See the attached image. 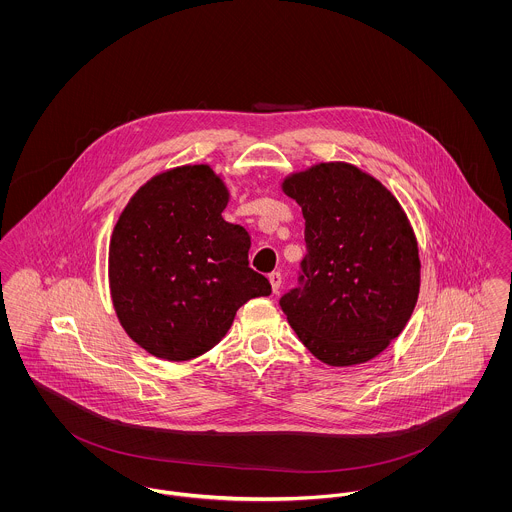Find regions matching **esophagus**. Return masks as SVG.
Instances as JSON below:
<instances>
[{
  "label": "esophagus",
  "mask_w": 512,
  "mask_h": 512,
  "mask_svg": "<svg viewBox=\"0 0 512 512\" xmlns=\"http://www.w3.org/2000/svg\"><path fill=\"white\" fill-rule=\"evenodd\" d=\"M269 280H271V286H273V292L278 294V290H280V286H282V275L275 271V273H271L269 275Z\"/></svg>",
  "instance_id": "1"
}]
</instances>
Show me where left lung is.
Segmentation results:
<instances>
[{
  "label": "left lung",
  "mask_w": 512,
  "mask_h": 512,
  "mask_svg": "<svg viewBox=\"0 0 512 512\" xmlns=\"http://www.w3.org/2000/svg\"><path fill=\"white\" fill-rule=\"evenodd\" d=\"M302 206L306 257L298 286L280 298L315 358L353 366L382 353L415 310L421 261L397 198L351 163H319L284 179Z\"/></svg>",
  "instance_id": "8db88e82"
}]
</instances>
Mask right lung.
Returning <instances> with one entry per match:
<instances>
[{"label":"right lung","mask_w":512,"mask_h":512,"mask_svg":"<svg viewBox=\"0 0 512 512\" xmlns=\"http://www.w3.org/2000/svg\"><path fill=\"white\" fill-rule=\"evenodd\" d=\"M228 189L208 165L152 177L130 198L109 247L120 325L148 353L181 362L210 351L271 282L249 267L251 236L222 218Z\"/></svg>","instance_id":"obj_1"}]
</instances>
